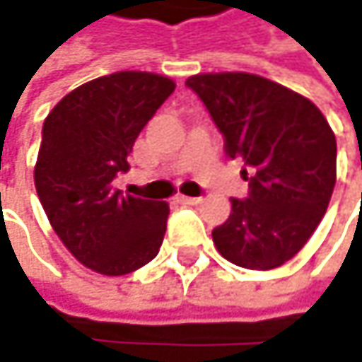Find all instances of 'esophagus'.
Returning <instances> with one entry per match:
<instances>
[{"mask_svg": "<svg viewBox=\"0 0 362 362\" xmlns=\"http://www.w3.org/2000/svg\"><path fill=\"white\" fill-rule=\"evenodd\" d=\"M176 201L182 203V205H197V203H201V199H199V197H186V194H178V197H176Z\"/></svg>", "mask_w": 362, "mask_h": 362, "instance_id": "esophagus-1", "label": "esophagus"}]
</instances>
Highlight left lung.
<instances>
[{"label": "left lung", "mask_w": 362, "mask_h": 362, "mask_svg": "<svg viewBox=\"0 0 362 362\" xmlns=\"http://www.w3.org/2000/svg\"><path fill=\"white\" fill-rule=\"evenodd\" d=\"M186 86L224 134L230 159L253 170L250 197L230 199L214 245L228 262L279 268L321 224L335 186V134L302 94L252 73H201ZM247 176V170H243Z\"/></svg>", "instance_id": "obj_1"}]
</instances>
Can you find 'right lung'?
I'll return each instance as SVG.
<instances>
[{
    "label": "right lung",
    "mask_w": 362,
    "mask_h": 362,
    "mask_svg": "<svg viewBox=\"0 0 362 362\" xmlns=\"http://www.w3.org/2000/svg\"><path fill=\"white\" fill-rule=\"evenodd\" d=\"M174 90L165 75L119 71L75 88L43 121L37 197L64 247L94 272L129 274L159 253L170 205L123 194L112 180Z\"/></svg>",
    "instance_id": "obj_1"
}]
</instances>
